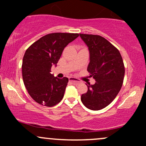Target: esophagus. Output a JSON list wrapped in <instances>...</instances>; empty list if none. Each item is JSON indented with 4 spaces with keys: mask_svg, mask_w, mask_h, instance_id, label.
Returning a JSON list of instances; mask_svg holds the SVG:
<instances>
[{
    "mask_svg": "<svg viewBox=\"0 0 146 146\" xmlns=\"http://www.w3.org/2000/svg\"><path fill=\"white\" fill-rule=\"evenodd\" d=\"M69 81L71 82H73L74 84H78L81 83L82 82L80 81V80H78V79H76L75 78H69Z\"/></svg>",
    "mask_w": 146,
    "mask_h": 146,
    "instance_id": "34e87169",
    "label": "esophagus"
}]
</instances>
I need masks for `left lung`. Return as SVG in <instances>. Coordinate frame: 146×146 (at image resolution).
<instances>
[{
  "label": "left lung",
  "instance_id": "8db88e82",
  "mask_svg": "<svg viewBox=\"0 0 146 146\" xmlns=\"http://www.w3.org/2000/svg\"><path fill=\"white\" fill-rule=\"evenodd\" d=\"M80 36L90 52L87 71L95 80V84L87 85L88 91L82 95V102L88 109H103L121 88L125 74L123 59L119 50L103 37L83 33Z\"/></svg>",
  "mask_w": 146,
  "mask_h": 146
}]
</instances>
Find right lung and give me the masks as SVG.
Returning <instances> with one entry per match:
<instances>
[{
    "mask_svg": "<svg viewBox=\"0 0 146 146\" xmlns=\"http://www.w3.org/2000/svg\"><path fill=\"white\" fill-rule=\"evenodd\" d=\"M78 36V33H49L26 50L22 64L23 82L37 103L51 107L62 100L68 79L53 77L51 66L57 64L64 48Z\"/></svg>",
    "mask_w": 146,
    "mask_h": 146,
    "instance_id": "obj_1",
    "label": "right lung"
}]
</instances>
